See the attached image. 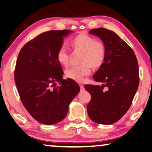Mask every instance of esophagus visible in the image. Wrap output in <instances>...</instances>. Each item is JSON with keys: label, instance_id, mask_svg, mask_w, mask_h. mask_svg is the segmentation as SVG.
Masks as SVG:
<instances>
[{"label": "esophagus", "instance_id": "obj_1", "mask_svg": "<svg viewBox=\"0 0 152 152\" xmlns=\"http://www.w3.org/2000/svg\"><path fill=\"white\" fill-rule=\"evenodd\" d=\"M80 91H81L85 90V87H84V86H83V85H80Z\"/></svg>", "mask_w": 152, "mask_h": 152}]
</instances>
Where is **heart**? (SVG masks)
Segmentation results:
<instances>
[{
	"label": "heart",
	"instance_id": "b5f03b06",
	"mask_svg": "<svg viewBox=\"0 0 152 152\" xmlns=\"http://www.w3.org/2000/svg\"><path fill=\"white\" fill-rule=\"evenodd\" d=\"M70 44L74 50H81L78 65L72 66L65 70L67 78L80 82L85 76L89 75L92 66L99 67L103 63L106 56V46L103 42L89 34L81 33L74 36L70 40ZM56 58L61 65L67 66L69 63V55L67 49L61 46L57 50Z\"/></svg>",
	"mask_w": 152,
	"mask_h": 152
}]
</instances>
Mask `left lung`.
I'll list each match as a JSON object with an SVG mask.
<instances>
[{
  "label": "left lung",
  "instance_id": "obj_1",
  "mask_svg": "<svg viewBox=\"0 0 152 152\" xmlns=\"http://www.w3.org/2000/svg\"><path fill=\"white\" fill-rule=\"evenodd\" d=\"M89 33L101 39L106 46L104 63L93 76L102 85H85L91 94L87 104L89 118L95 123L111 125L126 114L139 84L138 64L134 51L114 31L99 27ZM107 87L104 91V87Z\"/></svg>",
  "mask_w": 152,
  "mask_h": 152
}]
</instances>
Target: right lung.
Masks as SVG:
<instances>
[{
	"mask_svg": "<svg viewBox=\"0 0 152 152\" xmlns=\"http://www.w3.org/2000/svg\"><path fill=\"white\" fill-rule=\"evenodd\" d=\"M70 30H51L27 42L17 58L14 80L21 101L33 118L54 125L66 116L69 104L80 87L63 71L56 52ZM58 82L59 85L55 83Z\"/></svg>",
	"mask_w": 152,
	"mask_h": 152,
	"instance_id": "right-lung-1",
	"label": "right lung"
}]
</instances>
